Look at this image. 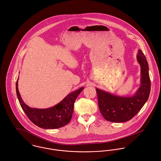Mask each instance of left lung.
Masks as SVG:
<instances>
[{
  "label": "left lung",
  "instance_id": "8db88e82",
  "mask_svg": "<svg viewBox=\"0 0 161 161\" xmlns=\"http://www.w3.org/2000/svg\"><path fill=\"white\" fill-rule=\"evenodd\" d=\"M137 60L141 66V86L132 97H119L96 88L99 111L110 122L123 123L131 119L143 107L149 98L151 80L149 66L142 52L139 50Z\"/></svg>",
  "mask_w": 161,
  "mask_h": 161
}]
</instances>
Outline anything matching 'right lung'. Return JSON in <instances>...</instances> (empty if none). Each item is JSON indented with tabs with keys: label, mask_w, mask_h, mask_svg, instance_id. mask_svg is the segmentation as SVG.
Returning <instances> with one entry per match:
<instances>
[{
	"label": "right lung",
	"mask_w": 161,
	"mask_h": 161,
	"mask_svg": "<svg viewBox=\"0 0 161 161\" xmlns=\"http://www.w3.org/2000/svg\"><path fill=\"white\" fill-rule=\"evenodd\" d=\"M84 87L68 94L57 105L47 109H36L28 106L22 99L16 82V93L20 104L25 114L33 123L43 129H57L64 127L70 121L74 109V103Z\"/></svg>",
	"instance_id": "1"
}]
</instances>
